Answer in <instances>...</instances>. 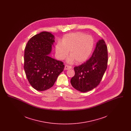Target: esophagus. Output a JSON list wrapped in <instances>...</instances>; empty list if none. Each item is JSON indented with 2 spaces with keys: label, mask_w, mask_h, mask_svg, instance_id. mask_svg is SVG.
<instances>
[{
  "label": "esophagus",
  "mask_w": 131,
  "mask_h": 131,
  "mask_svg": "<svg viewBox=\"0 0 131 131\" xmlns=\"http://www.w3.org/2000/svg\"><path fill=\"white\" fill-rule=\"evenodd\" d=\"M72 68V67L71 66H69V65H66L65 66V70H69V69H70Z\"/></svg>",
  "instance_id": "obj_1"
}]
</instances>
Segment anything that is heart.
<instances>
[{
	"label": "heart",
	"instance_id": "b5f03b06",
	"mask_svg": "<svg viewBox=\"0 0 131 131\" xmlns=\"http://www.w3.org/2000/svg\"><path fill=\"white\" fill-rule=\"evenodd\" d=\"M94 41L90 35L77 32L66 34L61 42H57L55 47L56 56L63 60L70 54L67 62L73 63L75 60L77 63L85 62L90 56L93 49Z\"/></svg>",
	"mask_w": 131,
	"mask_h": 131
}]
</instances>
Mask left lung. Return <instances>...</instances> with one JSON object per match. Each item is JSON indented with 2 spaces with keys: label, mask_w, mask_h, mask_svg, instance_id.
Returning <instances> with one entry per match:
<instances>
[{
  "label": "left lung",
  "mask_w": 131,
  "mask_h": 131,
  "mask_svg": "<svg viewBox=\"0 0 131 131\" xmlns=\"http://www.w3.org/2000/svg\"><path fill=\"white\" fill-rule=\"evenodd\" d=\"M107 49L103 39L99 40L89 59L74 67L75 75L71 80L72 86L86 92L97 87L107 68Z\"/></svg>",
  "instance_id": "1"
}]
</instances>
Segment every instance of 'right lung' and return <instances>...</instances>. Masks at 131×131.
<instances>
[{"label":"right lung","mask_w":131,"mask_h":131,"mask_svg":"<svg viewBox=\"0 0 131 131\" xmlns=\"http://www.w3.org/2000/svg\"><path fill=\"white\" fill-rule=\"evenodd\" d=\"M54 42L51 33L43 31L31 38L25 47V75L31 86L38 91L52 87L63 71V63L50 56Z\"/></svg>","instance_id":"right-lung-1"}]
</instances>
